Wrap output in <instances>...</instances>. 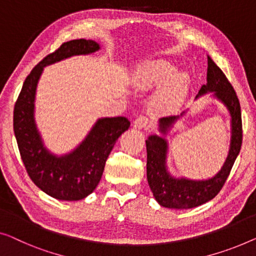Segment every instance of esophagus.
Masks as SVG:
<instances>
[{
    "instance_id": "1",
    "label": "esophagus",
    "mask_w": 256,
    "mask_h": 256,
    "mask_svg": "<svg viewBox=\"0 0 256 256\" xmlns=\"http://www.w3.org/2000/svg\"><path fill=\"white\" fill-rule=\"evenodd\" d=\"M133 126L139 130L150 128V120H148L146 116H139L138 118H136L134 122H133Z\"/></svg>"
}]
</instances>
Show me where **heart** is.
Segmentation results:
<instances>
[{
    "label": "heart",
    "instance_id": "obj_1",
    "mask_svg": "<svg viewBox=\"0 0 256 256\" xmlns=\"http://www.w3.org/2000/svg\"><path fill=\"white\" fill-rule=\"evenodd\" d=\"M176 71V66L169 60H150L139 66L133 84L139 90H152L163 84L155 98L156 108L163 112H174L184 104L190 86V76Z\"/></svg>",
    "mask_w": 256,
    "mask_h": 256
}]
</instances>
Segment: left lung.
I'll return each instance as SVG.
<instances>
[{"mask_svg": "<svg viewBox=\"0 0 256 256\" xmlns=\"http://www.w3.org/2000/svg\"><path fill=\"white\" fill-rule=\"evenodd\" d=\"M212 93L226 106L231 123L230 148L223 166L215 176L207 179H190L174 177L168 169L166 158L169 152V142L166 136L174 124L186 115V112L179 116L163 117L158 120V130L160 134H152L146 140L147 148V180L155 200L160 206L170 209H190L206 204L214 199L230 174L236 158L239 155L242 142V110L237 94L228 82L222 70L208 57L207 84L201 87L196 100Z\"/></svg>", "mask_w": 256, "mask_h": 256, "instance_id": "obj_1", "label": "left lung"}]
</instances>
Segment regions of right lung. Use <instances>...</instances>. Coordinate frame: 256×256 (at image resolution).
<instances>
[{
    "instance_id": "1",
    "label": "right lung",
    "mask_w": 256,
    "mask_h": 256,
    "mask_svg": "<svg viewBox=\"0 0 256 256\" xmlns=\"http://www.w3.org/2000/svg\"><path fill=\"white\" fill-rule=\"evenodd\" d=\"M100 48L94 40L64 42L30 71L14 104V131L26 171L38 188L58 200H82L96 188L106 158L130 128V120L123 116L98 118L74 150L54 154L46 147L36 122V87L44 66L72 56L93 54Z\"/></svg>"
}]
</instances>
